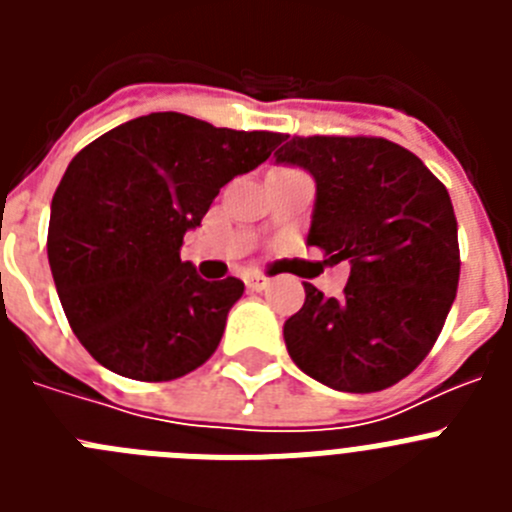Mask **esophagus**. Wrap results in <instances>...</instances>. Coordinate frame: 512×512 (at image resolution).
I'll return each instance as SVG.
<instances>
[{"mask_svg":"<svg viewBox=\"0 0 512 512\" xmlns=\"http://www.w3.org/2000/svg\"><path fill=\"white\" fill-rule=\"evenodd\" d=\"M269 284H271V279L264 277V274H248L246 277V287L253 289V292H264Z\"/></svg>","mask_w":512,"mask_h":512,"instance_id":"obj_1","label":"esophagus"}]
</instances>
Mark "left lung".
<instances>
[{
    "instance_id": "8db88e82",
    "label": "left lung",
    "mask_w": 512,
    "mask_h": 512,
    "mask_svg": "<svg viewBox=\"0 0 512 512\" xmlns=\"http://www.w3.org/2000/svg\"><path fill=\"white\" fill-rule=\"evenodd\" d=\"M277 161L318 184L307 243L351 264L343 297L305 284L284 323L302 372L341 392H379L428 356L459 284L451 197L408 148L374 135H295Z\"/></svg>"
}]
</instances>
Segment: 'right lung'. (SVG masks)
Listing matches in <instances>:
<instances>
[{"label":"right lung","instance_id":"1","mask_svg":"<svg viewBox=\"0 0 512 512\" xmlns=\"http://www.w3.org/2000/svg\"><path fill=\"white\" fill-rule=\"evenodd\" d=\"M284 140L151 112L81 148L51 205L48 261L66 320L120 377L171 382L215 354L235 277L205 282L179 248L220 187Z\"/></svg>","mask_w":512,"mask_h":512}]
</instances>
